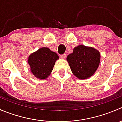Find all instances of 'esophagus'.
I'll list each match as a JSON object with an SVG mask.
<instances>
[{"label":"esophagus","mask_w":122,"mask_h":122,"mask_svg":"<svg viewBox=\"0 0 122 122\" xmlns=\"http://www.w3.org/2000/svg\"><path fill=\"white\" fill-rule=\"evenodd\" d=\"M66 56H67V55H66V54H62V55H61V56H60V57L62 59H65L66 58Z\"/></svg>","instance_id":"obj_1"}]
</instances>
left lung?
Here are the masks:
<instances>
[{
  "label": "left lung",
  "instance_id": "left-lung-1",
  "mask_svg": "<svg viewBox=\"0 0 122 122\" xmlns=\"http://www.w3.org/2000/svg\"><path fill=\"white\" fill-rule=\"evenodd\" d=\"M100 54L92 47L79 45L73 49V52L67 57L73 74L79 79L92 76L100 63Z\"/></svg>",
  "mask_w": 122,
  "mask_h": 122
}]
</instances>
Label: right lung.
Segmentation results:
<instances>
[{
	"mask_svg": "<svg viewBox=\"0 0 122 122\" xmlns=\"http://www.w3.org/2000/svg\"><path fill=\"white\" fill-rule=\"evenodd\" d=\"M59 56L48 48L43 47L28 56L30 70L37 79H46L52 71L55 61Z\"/></svg>",
	"mask_w": 122,
	"mask_h": 122,
	"instance_id": "add662e5",
	"label": "right lung"
}]
</instances>
